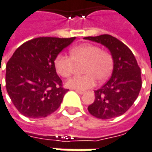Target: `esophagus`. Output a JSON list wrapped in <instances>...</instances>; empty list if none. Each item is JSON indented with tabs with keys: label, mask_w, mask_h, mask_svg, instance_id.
Here are the masks:
<instances>
[{
	"label": "esophagus",
	"mask_w": 152,
	"mask_h": 152,
	"mask_svg": "<svg viewBox=\"0 0 152 152\" xmlns=\"http://www.w3.org/2000/svg\"><path fill=\"white\" fill-rule=\"evenodd\" d=\"M75 92H76V93H78L79 94H83L85 93L84 91H79V90H75Z\"/></svg>",
	"instance_id": "1"
}]
</instances>
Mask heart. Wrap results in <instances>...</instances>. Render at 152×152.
<instances>
[{
	"instance_id": "b5f03b06",
	"label": "heart",
	"mask_w": 152,
	"mask_h": 152,
	"mask_svg": "<svg viewBox=\"0 0 152 152\" xmlns=\"http://www.w3.org/2000/svg\"><path fill=\"white\" fill-rule=\"evenodd\" d=\"M70 57L58 55L54 60V67L58 75L67 78L71 75L75 64L85 63L82 76H74L66 83L67 87L83 91L96 84V79L100 81L107 80L113 70V58L106 51L94 45L85 44L73 47L70 50Z\"/></svg>"
}]
</instances>
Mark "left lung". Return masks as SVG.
<instances>
[{
    "label": "left lung",
    "instance_id": "8db88e82",
    "mask_svg": "<svg viewBox=\"0 0 152 152\" xmlns=\"http://www.w3.org/2000/svg\"><path fill=\"white\" fill-rule=\"evenodd\" d=\"M108 49L113 58L109 80L94 91L95 100L88 106L89 113L99 119H111L124 115L137 100L142 87L141 70L132 51L110 35L87 37Z\"/></svg>",
    "mask_w": 152,
    "mask_h": 152
}]
</instances>
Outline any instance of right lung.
<instances>
[{"instance_id":"right-lung-1","label":"right lung","mask_w":152,"mask_h":152,"mask_svg":"<svg viewBox=\"0 0 152 152\" xmlns=\"http://www.w3.org/2000/svg\"><path fill=\"white\" fill-rule=\"evenodd\" d=\"M76 37H37L16 49L6 66V88L17 110L28 118L55 112L68 89L54 67L56 57Z\"/></svg>"}]
</instances>
